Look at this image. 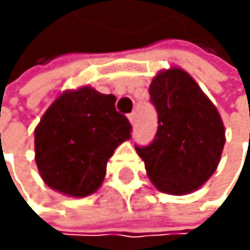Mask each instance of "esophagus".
<instances>
[{
  "label": "esophagus",
  "mask_w": 250,
  "mask_h": 250,
  "mask_svg": "<svg viewBox=\"0 0 250 250\" xmlns=\"http://www.w3.org/2000/svg\"><path fill=\"white\" fill-rule=\"evenodd\" d=\"M127 117H129V121H130V124H135V121H136V114H135V112H130Z\"/></svg>",
  "instance_id": "34e87169"
}]
</instances>
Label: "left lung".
Returning <instances> with one entry per match:
<instances>
[{
	"label": "left lung",
	"instance_id": "left-lung-1",
	"mask_svg": "<svg viewBox=\"0 0 250 250\" xmlns=\"http://www.w3.org/2000/svg\"><path fill=\"white\" fill-rule=\"evenodd\" d=\"M159 127L153 142L136 147L151 183L169 195L199 189L216 171L225 146L219 111L185 70L159 72L150 85Z\"/></svg>",
	"mask_w": 250,
	"mask_h": 250
}]
</instances>
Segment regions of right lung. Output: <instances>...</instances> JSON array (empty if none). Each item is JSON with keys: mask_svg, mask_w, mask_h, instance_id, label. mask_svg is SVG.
Listing matches in <instances>:
<instances>
[{"mask_svg": "<svg viewBox=\"0 0 250 250\" xmlns=\"http://www.w3.org/2000/svg\"><path fill=\"white\" fill-rule=\"evenodd\" d=\"M115 100L85 85L62 93L46 109L34 148L39 172L51 189L83 198L102 186L108 160L132 130Z\"/></svg>", "mask_w": 250, "mask_h": 250, "instance_id": "right-lung-1", "label": "right lung"}]
</instances>
